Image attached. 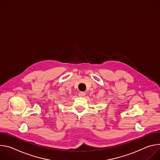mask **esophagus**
Instances as JSON below:
<instances>
[{
  "label": "esophagus",
  "mask_w": 160,
  "mask_h": 160,
  "mask_svg": "<svg viewBox=\"0 0 160 160\" xmlns=\"http://www.w3.org/2000/svg\"><path fill=\"white\" fill-rule=\"evenodd\" d=\"M78 96H80V97H84L85 96V93L84 92H80L79 93H78Z\"/></svg>",
  "instance_id": "esophagus-1"
}]
</instances>
